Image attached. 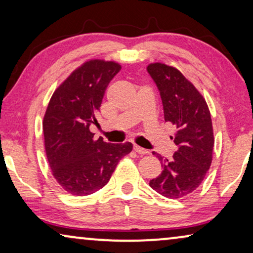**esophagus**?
Masks as SVG:
<instances>
[{"instance_id": "esophagus-1", "label": "esophagus", "mask_w": 253, "mask_h": 253, "mask_svg": "<svg viewBox=\"0 0 253 253\" xmlns=\"http://www.w3.org/2000/svg\"><path fill=\"white\" fill-rule=\"evenodd\" d=\"M133 151L137 152L138 154H147L148 151L145 150V148L138 146V145H133Z\"/></svg>"}]
</instances>
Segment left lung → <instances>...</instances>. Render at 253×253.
Here are the masks:
<instances>
[{
  "label": "left lung",
  "mask_w": 253,
  "mask_h": 253,
  "mask_svg": "<svg viewBox=\"0 0 253 253\" xmlns=\"http://www.w3.org/2000/svg\"><path fill=\"white\" fill-rule=\"evenodd\" d=\"M160 92L166 122L175 126L177 151L171 159L154 153L162 171L150 186L164 197L178 199L195 191L212 164L213 127L207 103L177 69L162 63L147 67Z\"/></svg>",
  "instance_id": "left-lung-1"
}]
</instances>
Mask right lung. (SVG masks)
<instances>
[{"mask_svg": "<svg viewBox=\"0 0 253 253\" xmlns=\"http://www.w3.org/2000/svg\"><path fill=\"white\" fill-rule=\"evenodd\" d=\"M115 62L93 60L75 70L54 92L43 117L42 130L48 164L65 191L88 196L103 188L117 164L132 151V144L94 139L91 124L110 81L119 74Z\"/></svg>", "mask_w": 253, "mask_h": 253, "instance_id": "add662e5", "label": "right lung"}]
</instances>
